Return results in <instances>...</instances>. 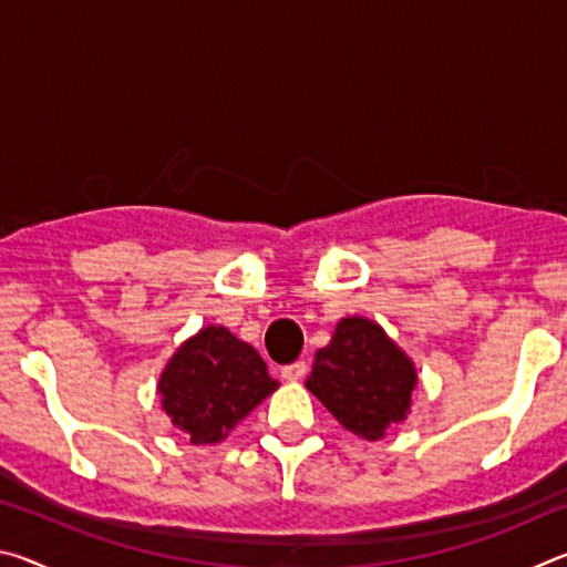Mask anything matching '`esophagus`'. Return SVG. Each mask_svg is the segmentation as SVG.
<instances>
[{
  "label": "esophagus",
  "mask_w": 567,
  "mask_h": 567,
  "mask_svg": "<svg viewBox=\"0 0 567 567\" xmlns=\"http://www.w3.org/2000/svg\"><path fill=\"white\" fill-rule=\"evenodd\" d=\"M305 375H307V362H305V360L290 362V364H285V368H282V378L290 380V382L302 380Z\"/></svg>",
  "instance_id": "1"
}]
</instances>
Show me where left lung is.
<instances>
[{"label": "left lung", "mask_w": 567, "mask_h": 567, "mask_svg": "<svg viewBox=\"0 0 567 567\" xmlns=\"http://www.w3.org/2000/svg\"><path fill=\"white\" fill-rule=\"evenodd\" d=\"M415 385L417 370L408 352L375 320L360 315L334 324L332 340L315 354L305 380L344 430L370 443L410 415Z\"/></svg>", "instance_id": "1"}]
</instances>
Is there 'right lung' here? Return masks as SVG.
Segmentation results:
<instances>
[{"label":"right lung","mask_w":567,"mask_h":567,"mask_svg":"<svg viewBox=\"0 0 567 567\" xmlns=\"http://www.w3.org/2000/svg\"><path fill=\"white\" fill-rule=\"evenodd\" d=\"M277 388L260 352L223 324L182 342L157 382L162 410L192 445L225 440Z\"/></svg>","instance_id":"obj_1"}]
</instances>
